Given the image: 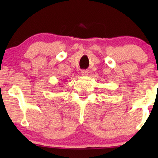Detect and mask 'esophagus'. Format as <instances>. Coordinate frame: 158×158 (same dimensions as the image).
<instances>
[{
    "label": "esophagus",
    "instance_id": "1",
    "mask_svg": "<svg viewBox=\"0 0 158 158\" xmlns=\"http://www.w3.org/2000/svg\"><path fill=\"white\" fill-rule=\"evenodd\" d=\"M81 76H83V77H86V76H88V70H82L81 71Z\"/></svg>",
    "mask_w": 158,
    "mask_h": 158
}]
</instances>
